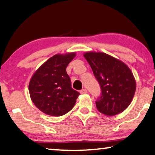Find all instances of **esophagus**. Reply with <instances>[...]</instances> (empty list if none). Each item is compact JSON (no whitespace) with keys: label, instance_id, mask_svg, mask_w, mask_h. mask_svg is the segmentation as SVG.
I'll list each match as a JSON object with an SVG mask.
<instances>
[{"label":"esophagus","instance_id":"1","mask_svg":"<svg viewBox=\"0 0 155 155\" xmlns=\"http://www.w3.org/2000/svg\"><path fill=\"white\" fill-rule=\"evenodd\" d=\"M87 92V90L86 89H82V90H80V93L81 94H86V93Z\"/></svg>","mask_w":155,"mask_h":155}]
</instances>
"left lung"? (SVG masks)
<instances>
[{
	"mask_svg": "<svg viewBox=\"0 0 155 155\" xmlns=\"http://www.w3.org/2000/svg\"><path fill=\"white\" fill-rule=\"evenodd\" d=\"M84 57L101 87V95L96 101L97 110L108 116L124 111L131 103L136 90L130 68L105 53L90 51L84 54Z\"/></svg>",
	"mask_w": 155,
	"mask_h": 155,
	"instance_id": "1",
	"label": "left lung"
}]
</instances>
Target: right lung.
<instances>
[{"label":"right lung","instance_id":"1","mask_svg":"<svg viewBox=\"0 0 155 155\" xmlns=\"http://www.w3.org/2000/svg\"><path fill=\"white\" fill-rule=\"evenodd\" d=\"M75 56V53L53 56L31 77L29 84L31 99L45 114L62 116L74 106L80 93L72 87L66 68Z\"/></svg>","mask_w":155,"mask_h":155}]
</instances>
